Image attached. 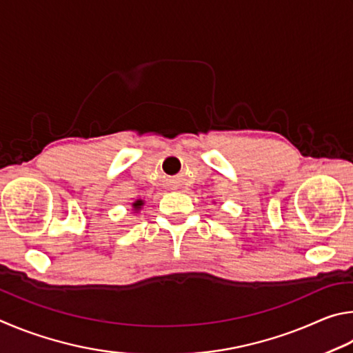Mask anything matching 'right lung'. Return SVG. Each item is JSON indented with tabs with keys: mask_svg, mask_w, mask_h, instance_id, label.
<instances>
[{
	"mask_svg": "<svg viewBox=\"0 0 353 353\" xmlns=\"http://www.w3.org/2000/svg\"><path fill=\"white\" fill-rule=\"evenodd\" d=\"M144 203H145L144 200H136V201L133 203V205H132V208H133L132 211H133L134 214H138V212L141 211V209H142V206H144Z\"/></svg>",
	"mask_w": 353,
	"mask_h": 353,
	"instance_id": "add662e5",
	"label": "right lung"
}]
</instances>
